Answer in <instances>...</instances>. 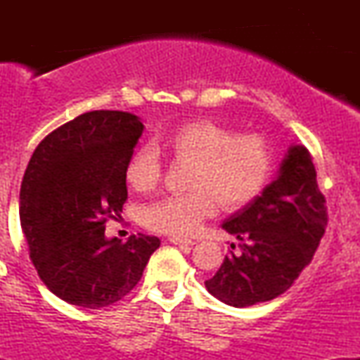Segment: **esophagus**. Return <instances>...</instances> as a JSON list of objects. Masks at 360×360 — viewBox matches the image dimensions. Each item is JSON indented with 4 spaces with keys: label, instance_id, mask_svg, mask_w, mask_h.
I'll return each instance as SVG.
<instances>
[{
    "label": "esophagus",
    "instance_id": "34e87169",
    "mask_svg": "<svg viewBox=\"0 0 360 360\" xmlns=\"http://www.w3.org/2000/svg\"><path fill=\"white\" fill-rule=\"evenodd\" d=\"M169 242L174 243V245H194V240H191V238H179V237H171L169 238Z\"/></svg>",
    "mask_w": 360,
    "mask_h": 360
}]
</instances>
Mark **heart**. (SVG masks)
Returning a JSON list of instances; mask_svg holds the SVG:
<instances>
[{"label":"heart","instance_id":"obj_1","mask_svg":"<svg viewBox=\"0 0 360 360\" xmlns=\"http://www.w3.org/2000/svg\"><path fill=\"white\" fill-rule=\"evenodd\" d=\"M172 160L191 164L186 188L193 191L166 196L147 206L148 229L167 235H189L206 218L238 210L259 196L269 181L274 155L260 134H235L212 122H191L159 142ZM160 160L154 148H137L125 167L127 183L135 191H152L160 181Z\"/></svg>","mask_w":360,"mask_h":360}]
</instances>
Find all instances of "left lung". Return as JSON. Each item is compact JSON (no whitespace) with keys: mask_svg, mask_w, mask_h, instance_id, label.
<instances>
[{"mask_svg":"<svg viewBox=\"0 0 360 360\" xmlns=\"http://www.w3.org/2000/svg\"><path fill=\"white\" fill-rule=\"evenodd\" d=\"M325 203L311 155L303 146H291L262 193L221 223L242 242V252L225 255L217 274L205 281L210 295L243 308L288 291L323 237Z\"/></svg>","mask_w":360,"mask_h":360,"instance_id":"1","label":"left lung"}]
</instances>
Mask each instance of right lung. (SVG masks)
Wrapping results in <instances>:
<instances>
[{"label":"right lung","mask_w":360,"mask_h":360,"mask_svg":"<svg viewBox=\"0 0 360 360\" xmlns=\"http://www.w3.org/2000/svg\"><path fill=\"white\" fill-rule=\"evenodd\" d=\"M139 117L79 115L35 148L20 189V221L40 279L65 303L105 308L142 278L160 240L106 238V218L127 201L125 167L143 131Z\"/></svg>","instance_id":"1"}]
</instances>
